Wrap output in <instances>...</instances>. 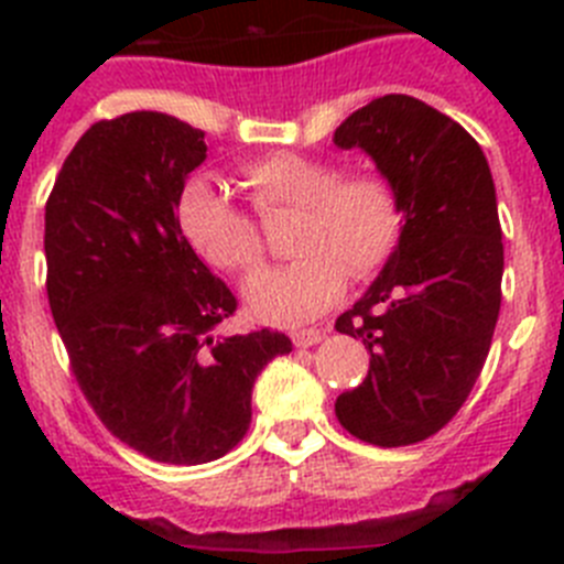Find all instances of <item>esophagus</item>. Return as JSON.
<instances>
[{
    "label": "esophagus",
    "mask_w": 564,
    "mask_h": 564,
    "mask_svg": "<svg viewBox=\"0 0 564 564\" xmlns=\"http://www.w3.org/2000/svg\"><path fill=\"white\" fill-rule=\"evenodd\" d=\"M291 338L296 347H313V344H318L325 338V330H305V327H302V330H293Z\"/></svg>",
    "instance_id": "1"
}]
</instances>
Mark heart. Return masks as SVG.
Returning a JSON list of instances; mask_svg holds the SVG:
<instances>
[{"instance_id":"heart-1","label":"heart","mask_w":564,"mask_h":564,"mask_svg":"<svg viewBox=\"0 0 564 564\" xmlns=\"http://www.w3.org/2000/svg\"><path fill=\"white\" fill-rule=\"evenodd\" d=\"M239 183L262 217L296 212L291 265L262 271L246 285L251 311L273 322L311 318L330 307L352 279H370L395 253L403 206L390 177L341 174L338 163L302 152L259 154L239 163ZM177 226L208 265L251 273L265 259L262 231L206 177H192L177 197Z\"/></svg>"}]
</instances>
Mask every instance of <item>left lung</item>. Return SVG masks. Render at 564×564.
Returning <instances> with one entry per match:
<instances>
[{
	"mask_svg": "<svg viewBox=\"0 0 564 564\" xmlns=\"http://www.w3.org/2000/svg\"><path fill=\"white\" fill-rule=\"evenodd\" d=\"M398 188L403 234L381 276L336 318L370 370L336 398V417L372 446L441 432L480 378L502 302V228L480 143L412 96L370 101L336 129Z\"/></svg>",
	"mask_w": 564,
	"mask_h": 564,
	"instance_id": "left-lung-1",
	"label": "left lung"
}]
</instances>
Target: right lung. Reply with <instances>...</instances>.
Here are the masks:
<instances>
[{
  "mask_svg": "<svg viewBox=\"0 0 564 564\" xmlns=\"http://www.w3.org/2000/svg\"><path fill=\"white\" fill-rule=\"evenodd\" d=\"M203 138L163 112L93 123L44 206L50 313L69 370L118 441L174 466L231 452L259 370L293 350L268 327L214 336L237 299L177 226Z\"/></svg>",
  "mask_w": 564,
  "mask_h": 564,
  "instance_id": "1",
  "label": "right lung"
}]
</instances>
